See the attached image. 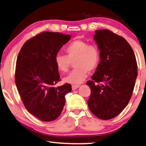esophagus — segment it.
<instances>
[{"mask_svg": "<svg viewBox=\"0 0 146 146\" xmlns=\"http://www.w3.org/2000/svg\"><path fill=\"white\" fill-rule=\"evenodd\" d=\"M71 87H72V89H73V90H75V89H77L78 87H79V85H73Z\"/></svg>", "mask_w": 146, "mask_h": 146, "instance_id": "esophagus-1", "label": "esophagus"}]
</instances>
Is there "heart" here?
Returning a JSON list of instances; mask_svg holds the SVG:
<instances>
[{"instance_id": "b5f03b06", "label": "heart", "mask_w": 146, "mask_h": 146, "mask_svg": "<svg viewBox=\"0 0 146 146\" xmlns=\"http://www.w3.org/2000/svg\"><path fill=\"white\" fill-rule=\"evenodd\" d=\"M66 55L57 53L55 56L56 67L61 73L69 70L71 62L75 69L63 79L65 83L78 85L86 79L89 71L96 69L100 62V51L95 45L82 40H75L65 48Z\"/></svg>"}]
</instances>
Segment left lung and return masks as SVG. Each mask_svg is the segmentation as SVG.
Here are the masks:
<instances>
[{"mask_svg":"<svg viewBox=\"0 0 146 146\" xmlns=\"http://www.w3.org/2000/svg\"><path fill=\"white\" fill-rule=\"evenodd\" d=\"M95 33L93 39L98 44L101 61L92 81L86 83L91 89L87 104L96 117L108 120L119 115L129 103L137 76V65L133 50L123 37L108 29Z\"/></svg>","mask_w":146,"mask_h":146,"instance_id":"1","label":"left lung"}]
</instances>
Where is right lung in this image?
Listing matches in <instances>:
<instances>
[{
  "mask_svg": "<svg viewBox=\"0 0 146 146\" xmlns=\"http://www.w3.org/2000/svg\"><path fill=\"white\" fill-rule=\"evenodd\" d=\"M71 38L69 35L42 32L27 40L17 57L15 83L27 111L43 121L61 113L65 96L71 91L68 83L55 87L60 81L55 56Z\"/></svg>",
  "mask_w": 146,
  "mask_h": 146,
  "instance_id": "right-lung-1",
  "label": "right lung"
}]
</instances>
